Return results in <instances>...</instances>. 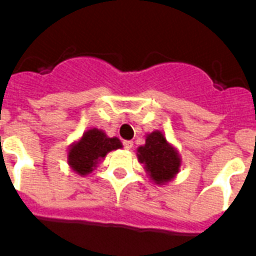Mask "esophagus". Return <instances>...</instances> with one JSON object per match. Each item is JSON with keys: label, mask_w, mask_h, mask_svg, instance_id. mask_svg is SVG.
<instances>
[{"label": "esophagus", "mask_w": 256, "mask_h": 256, "mask_svg": "<svg viewBox=\"0 0 256 256\" xmlns=\"http://www.w3.org/2000/svg\"><path fill=\"white\" fill-rule=\"evenodd\" d=\"M123 146H124V150H132L133 148V141H128V140L123 141Z\"/></svg>", "instance_id": "obj_1"}]
</instances>
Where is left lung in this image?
<instances>
[{"label": "left lung", "instance_id": "left-lung-1", "mask_svg": "<svg viewBox=\"0 0 256 256\" xmlns=\"http://www.w3.org/2000/svg\"><path fill=\"white\" fill-rule=\"evenodd\" d=\"M138 159L158 184L170 181L180 170L177 152L167 144L160 132H154L146 137L144 146L138 148Z\"/></svg>", "mask_w": 256, "mask_h": 256}]
</instances>
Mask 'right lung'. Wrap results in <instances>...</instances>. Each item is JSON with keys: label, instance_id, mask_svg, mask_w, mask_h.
I'll return each mask as SVG.
<instances>
[{"label": "right lung", "instance_id": "add662e5", "mask_svg": "<svg viewBox=\"0 0 256 256\" xmlns=\"http://www.w3.org/2000/svg\"><path fill=\"white\" fill-rule=\"evenodd\" d=\"M118 138H110L101 130L92 128L84 134L79 142L74 145L68 154V163L74 170L84 176L93 170L97 160H100L112 150L120 148Z\"/></svg>", "mask_w": 256, "mask_h": 256}]
</instances>
